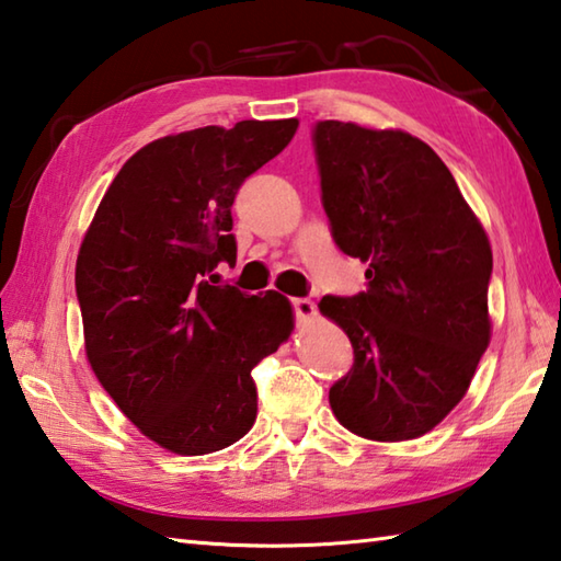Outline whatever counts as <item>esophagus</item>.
<instances>
[{
  "instance_id": "1",
  "label": "esophagus",
  "mask_w": 561,
  "mask_h": 561,
  "mask_svg": "<svg viewBox=\"0 0 561 561\" xmlns=\"http://www.w3.org/2000/svg\"><path fill=\"white\" fill-rule=\"evenodd\" d=\"M293 312H295V317H298L300 322H305V320H312V317L317 314V308H314V302L312 300H308V298H293Z\"/></svg>"
}]
</instances>
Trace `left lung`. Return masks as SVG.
<instances>
[{
	"instance_id": "left-lung-1",
	"label": "left lung",
	"mask_w": 561,
	"mask_h": 561,
	"mask_svg": "<svg viewBox=\"0 0 561 561\" xmlns=\"http://www.w3.org/2000/svg\"><path fill=\"white\" fill-rule=\"evenodd\" d=\"M312 146L334 244L368 263L364 293L320 300L354 346L330 405L358 437H422L467 393L489 346V237L415 136L327 119Z\"/></svg>"
}]
</instances>
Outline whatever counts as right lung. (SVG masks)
<instances>
[{
	"label": "right lung",
	"mask_w": 561,
	"mask_h": 561,
	"mask_svg": "<svg viewBox=\"0 0 561 561\" xmlns=\"http://www.w3.org/2000/svg\"><path fill=\"white\" fill-rule=\"evenodd\" d=\"M298 119L203 126L151 141L116 173L82 239L84 352L119 410L183 457L234 445L256 420L251 371L293 330L283 295L215 285L237 261L231 205Z\"/></svg>",
	"instance_id": "obj_1"
}]
</instances>
